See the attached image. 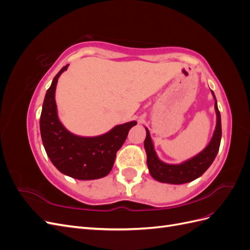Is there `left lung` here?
Instances as JSON below:
<instances>
[{
    "mask_svg": "<svg viewBox=\"0 0 250 250\" xmlns=\"http://www.w3.org/2000/svg\"><path fill=\"white\" fill-rule=\"evenodd\" d=\"M211 94L215 98V110L217 115V124L213 138H211L208 145L200 153L190 158V160L178 165H170L162 162L155 153L149 130L148 128H146V139L144 142V147H145L147 153V166L149 172L155 180L173 185L190 183V181L200 177L208 169L211 163L214 162L219 151V147H220L222 129L220 111L218 109L217 100L213 90H211Z\"/></svg>",
    "mask_w": 250,
    "mask_h": 250,
    "instance_id": "left-lung-1",
    "label": "left lung"
}]
</instances>
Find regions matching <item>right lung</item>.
<instances>
[{
    "label": "right lung",
    "mask_w": 250,
    "mask_h": 250,
    "mask_svg": "<svg viewBox=\"0 0 250 250\" xmlns=\"http://www.w3.org/2000/svg\"><path fill=\"white\" fill-rule=\"evenodd\" d=\"M67 66L69 64L57 73L44 96L40 121L43 147L52 164L65 175L80 180L102 178L111 171L118 150L137 122L117 125L98 137L86 138L71 133L59 121L55 102L58 78Z\"/></svg>",
    "instance_id": "1"
}]
</instances>
